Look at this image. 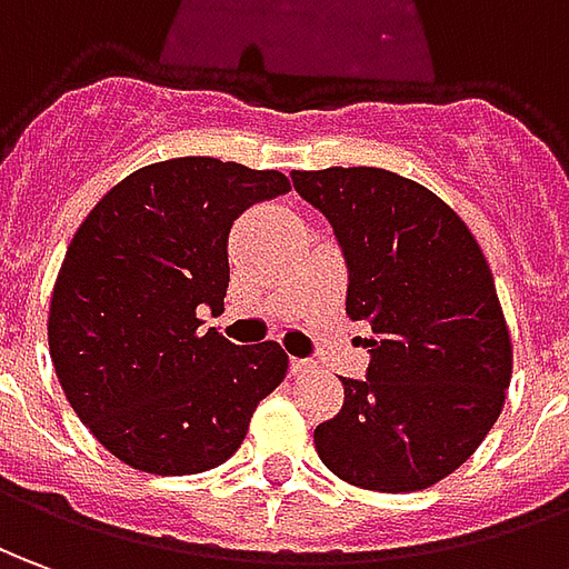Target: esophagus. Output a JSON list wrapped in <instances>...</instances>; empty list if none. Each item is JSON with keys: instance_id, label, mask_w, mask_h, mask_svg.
<instances>
[{"instance_id": "obj_1", "label": "esophagus", "mask_w": 569, "mask_h": 569, "mask_svg": "<svg viewBox=\"0 0 569 569\" xmlns=\"http://www.w3.org/2000/svg\"><path fill=\"white\" fill-rule=\"evenodd\" d=\"M312 362L309 359H291V375H307Z\"/></svg>"}]
</instances>
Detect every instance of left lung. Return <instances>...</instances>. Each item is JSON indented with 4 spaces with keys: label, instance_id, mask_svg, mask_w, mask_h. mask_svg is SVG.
Returning <instances> with one entry per match:
<instances>
[{
    "label": "left lung",
    "instance_id": "8db88e82",
    "mask_svg": "<svg viewBox=\"0 0 569 569\" xmlns=\"http://www.w3.org/2000/svg\"><path fill=\"white\" fill-rule=\"evenodd\" d=\"M350 272L347 316L368 322L366 381L316 427L322 465L352 487L415 492L477 452L511 383V335L489 262L433 191L378 167L293 170Z\"/></svg>",
    "mask_w": 569,
    "mask_h": 569
}]
</instances>
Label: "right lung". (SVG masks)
I'll return each instance as SVG.
<instances>
[{"instance_id": "1", "label": "right lung", "mask_w": 569, "mask_h": 569, "mask_svg": "<svg viewBox=\"0 0 569 569\" xmlns=\"http://www.w3.org/2000/svg\"><path fill=\"white\" fill-rule=\"evenodd\" d=\"M284 191L278 170L160 160L120 179L73 234L49 352L70 409L129 468L182 477L229 461L284 381L276 340L234 347L198 316L222 309L234 219Z\"/></svg>"}]
</instances>
